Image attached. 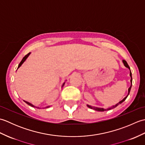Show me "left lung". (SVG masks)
Returning <instances> with one entry per match:
<instances>
[{"label":"left lung","instance_id":"8db88e82","mask_svg":"<svg viewBox=\"0 0 145 145\" xmlns=\"http://www.w3.org/2000/svg\"><path fill=\"white\" fill-rule=\"evenodd\" d=\"M123 63L124 65H125L126 67L128 68V69H130V67L128 66V63H127V61H126L125 60H123ZM130 77H131V80H130L131 86L130 87V88H128V95H127V96H126V97H125V98H123V99L122 100H121L120 101H119V102H118V103H116V105H113V106H111V107L107 108H106V109L103 108H98V107L92 106H91V105H87V106H88V108H91V109H93V110H96V111H98V112H104V111H107V110H111V109H113V108H114L116 107L118 105L121 104V103L123 102V101L126 100V98H127L128 97V95L130 94V90H131V85H132V76H131V70H130Z\"/></svg>","mask_w":145,"mask_h":145}]
</instances>
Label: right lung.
I'll use <instances>...</instances> for the list:
<instances>
[{
	"label": "right lung",
	"mask_w": 145,
	"mask_h": 145,
	"mask_svg": "<svg viewBox=\"0 0 145 145\" xmlns=\"http://www.w3.org/2000/svg\"><path fill=\"white\" fill-rule=\"evenodd\" d=\"M30 53H29L28 54H27V55H25V57H24L23 58H22V61H20V63H19V64H18V68H17V69H18V68H20V67H21V65H22L23 63H24V61H25V60H26V59H27V58H28V57L29 56V55H30ZM64 84H65V82L63 83V85H62V87H63V85H64ZM24 101H25V102L27 103V104H28L29 105H30V106H32V107H34V108H39V107H38V106H34V105H32V103H29V102H28V101H25V100H24ZM50 106H46V107H45L44 108H48V107H50Z\"/></svg>",
	"instance_id": "1"
}]
</instances>
